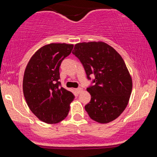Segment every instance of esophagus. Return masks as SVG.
<instances>
[{"instance_id": "1", "label": "esophagus", "mask_w": 157, "mask_h": 157, "mask_svg": "<svg viewBox=\"0 0 157 157\" xmlns=\"http://www.w3.org/2000/svg\"><path fill=\"white\" fill-rule=\"evenodd\" d=\"M77 90V93H78V94H80V92H81V91H82V88H77V89H76Z\"/></svg>"}]
</instances>
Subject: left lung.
Returning <instances> with one entry per match:
<instances>
[{
  "label": "left lung",
  "mask_w": 157,
  "mask_h": 157,
  "mask_svg": "<svg viewBox=\"0 0 157 157\" xmlns=\"http://www.w3.org/2000/svg\"><path fill=\"white\" fill-rule=\"evenodd\" d=\"M80 60L87 78L94 76L87 88L91 98L85 109L93 120L108 123L125 109L132 91V80L123 59L103 42L80 43L72 52Z\"/></svg>",
  "instance_id": "left-lung-1"
}]
</instances>
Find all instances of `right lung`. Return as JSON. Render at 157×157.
Wrapping results in <instances>:
<instances>
[{
  "label": "right lung",
  "mask_w": 157,
  "mask_h": 157,
  "mask_svg": "<svg viewBox=\"0 0 157 157\" xmlns=\"http://www.w3.org/2000/svg\"><path fill=\"white\" fill-rule=\"evenodd\" d=\"M74 46L50 44L37 50L29 61L23 80L27 105L41 121L55 124L67 117L75 98L71 91L61 86L60 66L71 54Z\"/></svg>",
  "instance_id": "add662e5"
}]
</instances>
